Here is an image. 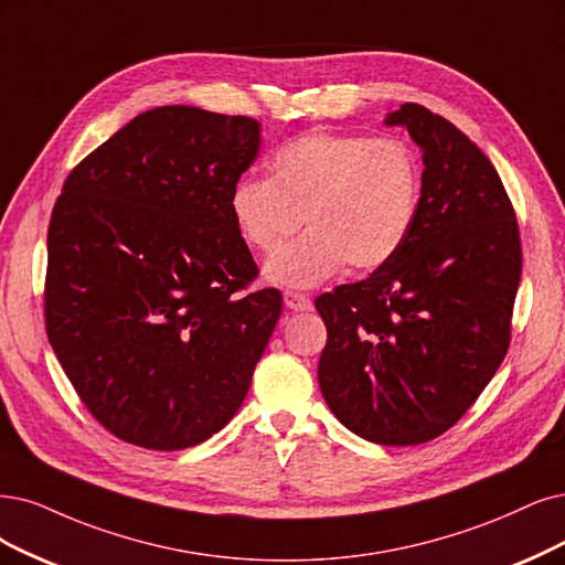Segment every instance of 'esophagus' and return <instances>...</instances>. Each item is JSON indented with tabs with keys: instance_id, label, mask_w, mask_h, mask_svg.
<instances>
[{
	"instance_id": "34e87169",
	"label": "esophagus",
	"mask_w": 565,
	"mask_h": 565,
	"mask_svg": "<svg viewBox=\"0 0 565 565\" xmlns=\"http://www.w3.org/2000/svg\"><path fill=\"white\" fill-rule=\"evenodd\" d=\"M284 302L288 309H296V311H307L311 309V300L305 294H298V290H284Z\"/></svg>"
}]
</instances>
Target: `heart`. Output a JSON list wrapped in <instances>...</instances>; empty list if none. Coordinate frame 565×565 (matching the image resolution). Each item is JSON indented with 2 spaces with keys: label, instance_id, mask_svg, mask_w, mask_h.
Segmentation results:
<instances>
[{
  "label": "heart",
  "instance_id": "obj_1",
  "mask_svg": "<svg viewBox=\"0 0 565 565\" xmlns=\"http://www.w3.org/2000/svg\"><path fill=\"white\" fill-rule=\"evenodd\" d=\"M269 179L246 174L230 188V214L244 242L275 250L265 267L281 286H317L349 263L370 271L398 254L422 198V164L398 137L309 130L277 146Z\"/></svg>",
  "mask_w": 565,
  "mask_h": 565
}]
</instances>
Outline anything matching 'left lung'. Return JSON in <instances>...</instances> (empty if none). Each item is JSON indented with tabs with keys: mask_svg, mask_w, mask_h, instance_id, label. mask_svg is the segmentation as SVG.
<instances>
[{
	"mask_svg": "<svg viewBox=\"0 0 565 565\" xmlns=\"http://www.w3.org/2000/svg\"><path fill=\"white\" fill-rule=\"evenodd\" d=\"M386 125L424 151L419 209L386 265L317 298L319 386L351 433L409 447L449 430L503 363L521 239L495 167L454 122L405 102Z\"/></svg>",
	"mask_w": 565,
	"mask_h": 565,
	"instance_id": "8db88e82",
	"label": "left lung"
}]
</instances>
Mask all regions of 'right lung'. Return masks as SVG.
<instances>
[{"label": "right lung", "instance_id": "1", "mask_svg": "<svg viewBox=\"0 0 565 565\" xmlns=\"http://www.w3.org/2000/svg\"><path fill=\"white\" fill-rule=\"evenodd\" d=\"M260 122L158 107L83 158L49 225L46 332L74 391L120 440L195 447L246 398L281 315L230 214Z\"/></svg>", "mask_w": 565, "mask_h": 565}]
</instances>
